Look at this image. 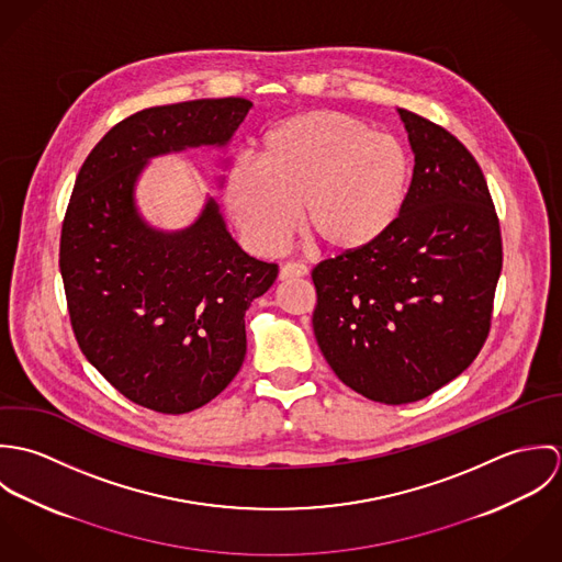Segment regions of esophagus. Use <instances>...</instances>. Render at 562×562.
<instances>
[{
  "instance_id": "1",
  "label": "esophagus",
  "mask_w": 562,
  "mask_h": 562,
  "mask_svg": "<svg viewBox=\"0 0 562 562\" xmlns=\"http://www.w3.org/2000/svg\"><path fill=\"white\" fill-rule=\"evenodd\" d=\"M305 274H307V266L301 263V261H288V263L281 266V272H279V277H281L283 281H288V279H299V277H305Z\"/></svg>"
}]
</instances>
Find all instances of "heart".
I'll return each mask as SVG.
<instances>
[{
  "label": "heart",
  "mask_w": 562,
  "mask_h": 562,
  "mask_svg": "<svg viewBox=\"0 0 562 562\" xmlns=\"http://www.w3.org/2000/svg\"><path fill=\"white\" fill-rule=\"evenodd\" d=\"M411 183L401 140L330 110L272 127L259 161H236L225 203L241 236L259 252H277L303 223L330 252H355L398 223Z\"/></svg>",
  "instance_id": "obj_1"
}]
</instances>
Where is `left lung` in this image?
Returning a JSON list of instances; mask_svg holds the SVG:
<instances>
[{
    "mask_svg": "<svg viewBox=\"0 0 562 562\" xmlns=\"http://www.w3.org/2000/svg\"><path fill=\"white\" fill-rule=\"evenodd\" d=\"M415 154L398 223L314 272V333L341 383L383 404L417 402L479 357L502 236L479 161L441 125L398 110Z\"/></svg>",
    "mask_w": 562,
    "mask_h": 562,
    "instance_id": "8db88e82",
    "label": "left lung"
}]
</instances>
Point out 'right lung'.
<instances>
[{
	"label": "right lung",
	"instance_id": "add662e5",
	"mask_svg": "<svg viewBox=\"0 0 562 562\" xmlns=\"http://www.w3.org/2000/svg\"><path fill=\"white\" fill-rule=\"evenodd\" d=\"M250 108L196 99L123 119L81 164L65 214L60 272L81 352L127 401L158 413L194 411L234 381L244 314L279 266L241 250L214 199L183 232L149 227L134 186L149 158L225 147Z\"/></svg>",
	"mask_w": 562,
	"mask_h": 562
}]
</instances>
